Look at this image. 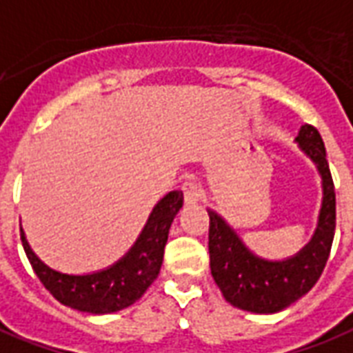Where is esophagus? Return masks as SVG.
Instances as JSON below:
<instances>
[{"instance_id": "1", "label": "esophagus", "mask_w": 353, "mask_h": 353, "mask_svg": "<svg viewBox=\"0 0 353 353\" xmlns=\"http://www.w3.org/2000/svg\"><path fill=\"white\" fill-rule=\"evenodd\" d=\"M181 189H183V196L187 203H198L202 200V187H200V183H196L194 179H187V181L181 185Z\"/></svg>"}]
</instances>
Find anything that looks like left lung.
I'll return each mask as SVG.
<instances>
[{
    "label": "left lung",
    "mask_w": 353,
    "mask_h": 353,
    "mask_svg": "<svg viewBox=\"0 0 353 353\" xmlns=\"http://www.w3.org/2000/svg\"><path fill=\"white\" fill-rule=\"evenodd\" d=\"M296 142L322 177V205L310 241L294 256L268 260L254 254L216 211L210 213V268L224 299L254 314H273L296 303L316 284L335 236V187L320 132L303 125Z\"/></svg>",
    "instance_id": "obj_1"
}]
</instances>
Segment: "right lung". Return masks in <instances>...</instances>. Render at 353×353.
<instances>
[{"label": "right lung", "mask_w": 353, "mask_h": 353, "mask_svg": "<svg viewBox=\"0 0 353 353\" xmlns=\"http://www.w3.org/2000/svg\"><path fill=\"white\" fill-rule=\"evenodd\" d=\"M181 208L183 192L170 190L155 203L140 236L123 256L104 270L85 275L52 270L33 252L22 228L20 237L35 275L57 301L88 314H110L137 303L157 279L163 265L170 226Z\"/></svg>", "instance_id": "add662e5"}]
</instances>
